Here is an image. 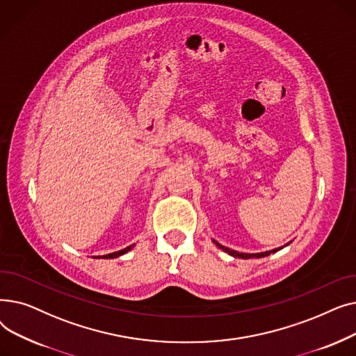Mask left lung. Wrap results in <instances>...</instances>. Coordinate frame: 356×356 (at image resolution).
<instances>
[{
	"label": "left lung",
	"mask_w": 356,
	"mask_h": 356,
	"mask_svg": "<svg viewBox=\"0 0 356 356\" xmlns=\"http://www.w3.org/2000/svg\"><path fill=\"white\" fill-rule=\"evenodd\" d=\"M213 242L216 244V247H218V248H220L222 251L228 252V254H229V255H232V257H236V258H244V259H248V258H261V257H267V255L274 254V252H277V251H280V250L283 248V247H280V248H275V250H271V251L258 252V254H244V252H236V251H234V250H229V248H227V247H223V245L218 244L216 241H213ZM287 245H289V244H287Z\"/></svg>",
	"instance_id": "obj_1"
}]
</instances>
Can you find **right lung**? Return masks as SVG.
<instances>
[{
    "label": "right lung",
    "mask_w": 356,
    "mask_h": 356,
    "mask_svg": "<svg viewBox=\"0 0 356 356\" xmlns=\"http://www.w3.org/2000/svg\"><path fill=\"white\" fill-rule=\"evenodd\" d=\"M134 247V244L133 245H129V247H127V248H124V250H121V251H118V252H112V254H106V255H102V258H117V257H120V255H122V254H125V252H128L131 248ZM95 258H101V257H95Z\"/></svg>",
    "instance_id": "right-lung-1"
}]
</instances>
